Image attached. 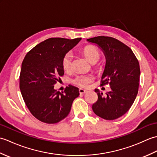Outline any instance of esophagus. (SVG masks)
I'll list each match as a JSON object with an SVG mask.
<instances>
[{
  "mask_svg": "<svg viewBox=\"0 0 157 157\" xmlns=\"http://www.w3.org/2000/svg\"><path fill=\"white\" fill-rule=\"evenodd\" d=\"M87 92H88L87 90H85L82 89V88H79V94H85V93H86Z\"/></svg>",
  "mask_w": 157,
  "mask_h": 157,
  "instance_id": "obj_1",
  "label": "esophagus"
}]
</instances>
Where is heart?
Masks as SVG:
<instances>
[{
    "instance_id": "obj_1",
    "label": "heart",
    "mask_w": 157,
    "mask_h": 157,
    "mask_svg": "<svg viewBox=\"0 0 157 157\" xmlns=\"http://www.w3.org/2000/svg\"><path fill=\"white\" fill-rule=\"evenodd\" d=\"M82 52L90 62L96 63L101 56V52L98 48L93 45H87L82 49ZM73 55L71 52L66 53L62 60L63 69L66 72H69L72 69ZM93 77L87 74H79L72 79V83L81 88H87L92 82Z\"/></svg>"
}]
</instances>
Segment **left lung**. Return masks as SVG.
<instances>
[{
	"instance_id": "8db88e82",
	"label": "left lung",
	"mask_w": 157,
	"mask_h": 157,
	"mask_svg": "<svg viewBox=\"0 0 157 157\" xmlns=\"http://www.w3.org/2000/svg\"><path fill=\"white\" fill-rule=\"evenodd\" d=\"M87 40L97 44L104 52L106 65L101 86L109 84L111 89L106 95L95 89L98 101L92 110L102 119H116L129 111L138 94L139 62L129 46L114 38L101 36Z\"/></svg>"
}]
</instances>
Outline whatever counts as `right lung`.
<instances>
[{"mask_svg":"<svg viewBox=\"0 0 157 157\" xmlns=\"http://www.w3.org/2000/svg\"><path fill=\"white\" fill-rule=\"evenodd\" d=\"M81 39L48 38L34 46L23 59L19 88L29 111L39 121L48 124L61 121L79 95L75 86L69 85L60 92L54 85L64 75L63 56Z\"/></svg>","mask_w":157,"mask_h":157,"instance_id":"add662e5","label":"right lung"}]
</instances>
